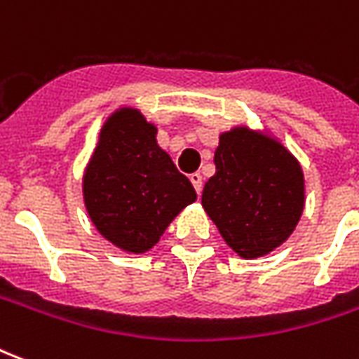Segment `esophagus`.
Listing matches in <instances>:
<instances>
[{
	"label": "esophagus",
	"mask_w": 359,
	"mask_h": 359,
	"mask_svg": "<svg viewBox=\"0 0 359 359\" xmlns=\"http://www.w3.org/2000/svg\"><path fill=\"white\" fill-rule=\"evenodd\" d=\"M190 182L194 184L196 192L200 194V192H202V175H200V172H192V175H190Z\"/></svg>",
	"instance_id": "1"
}]
</instances>
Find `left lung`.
I'll return each instance as SVG.
<instances>
[{"instance_id":"1","label":"left lung","mask_w":359,"mask_h":359,"mask_svg":"<svg viewBox=\"0 0 359 359\" xmlns=\"http://www.w3.org/2000/svg\"><path fill=\"white\" fill-rule=\"evenodd\" d=\"M202 205L244 259L267 256L294 233L306 203L300 161L269 134L234 126L219 136Z\"/></svg>"}]
</instances>
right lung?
<instances>
[{
  "label": "right lung",
  "instance_id": "right-lung-1",
  "mask_svg": "<svg viewBox=\"0 0 359 359\" xmlns=\"http://www.w3.org/2000/svg\"><path fill=\"white\" fill-rule=\"evenodd\" d=\"M156 134V125L134 107L111 113L82 177L84 205L97 233L128 254L154 248L172 219L196 202L194 187Z\"/></svg>",
  "mask_w": 359,
  "mask_h": 359
}]
</instances>
